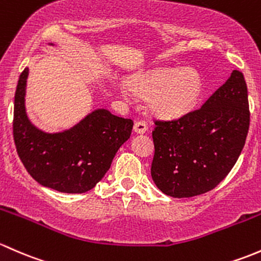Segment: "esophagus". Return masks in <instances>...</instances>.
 Returning <instances> with one entry per match:
<instances>
[{"label": "esophagus", "mask_w": 261, "mask_h": 261, "mask_svg": "<svg viewBox=\"0 0 261 261\" xmlns=\"http://www.w3.org/2000/svg\"><path fill=\"white\" fill-rule=\"evenodd\" d=\"M133 129L136 133H144V132L147 130V123L144 122V120H137V122L134 123Z\"/></svg>", "instance_id": "1"}]
</instances>
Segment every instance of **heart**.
Wrapping results in <instances>:
<instances>
[{"label": "heart", "mask_w": 261, "mask_h": 261, "mask_svg": "<svg viewBox=\"0 0 261 261\" xmlns=\"http://www.w3.org/2000/svg\"><path fill=\"white\" fill-rule=\"evenodd\" d=\"M132 89L141 96H149V107L163 117L176 118L187 114L198 103L202 94V79L191 68L155 69L133 75Z\"/></svg>", "instance_id": "1"}]
</instances>
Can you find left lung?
Here are the masks:
<instances>
[{
    "mask_svg": "<svg viewBox=\"0 0 261 261\" xmlns=\"http://www.w3.org/2000/svg\"><path fill=\"white\" fill-rule=\"evenodd\" d=\"M250 124L243 72L231 76L202 104L171 120H154L150 174L172 197H192L217 186L235 166Z\"/></svg>",
    "mask_w": 261,
    "mask_h": 261,
    "instance_id": "1",
    "label": "left lung"
}]
</instances>
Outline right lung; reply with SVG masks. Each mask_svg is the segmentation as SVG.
Returning <instances> with one entry per match:
<instances>
[{"label": "right lung", "instance_id": "add662e5", "mask_svg": "<svg viewBox=\"0 0 261 261\" xmlns=\"http://www.w3.org/2000/svg\"><path fill=\"white\" fill-rule=\"evenodd\" d=\"M28 75L26 68L18 79L13 107V141L21 162L42 186L59 192H87L111 168L115 153L130 137L133 120L98 109L71 129L45 133L26 115Z\"/></svg>", "mask_w": 261, "mask_h": 261}]
</instances>
